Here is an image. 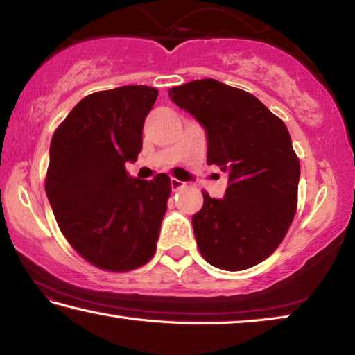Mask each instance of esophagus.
Wrapping results in <instances>:
<instances>
[{
  "instance_id": "34e87169",
  "label": "esophagus",
  "mask_w": 355,
  "mask_h": 355,
  "mask_svg": "<svg viewBox=\"0 0 355 355\" xmlns=\"http://www.w3.org/2000/svg\"><path fill=\"white\" fill-rule=\"evenodd\" d=\"M184 184H186V183H183L182 180H178V178H172V180H171V186H172V191H173V192L180 191L182 188H184Z\"/></svg>"
}]
</instances>
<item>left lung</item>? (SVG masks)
I'll list each match as a JSON object with an SVG mask.
<instances>
[{
    "label": "left lung",
    "instance_id": "left-lung-1",
    "mask_svg": "<svg viewBox=\"0 0 355 355\" xmlns=\"http://www.w3.org/2000/svg\"><path fill=\"white\" fill-rule=\"evenodd\" d=\"M207 130V163L228 173L224 199L207 191L192 216L200 255L224 271H244L284 241L297 209L300 164L284 120L243 89L197 80L169 91Z\"/></svg>",
    "mask_w": 355,
    "mask_h": 355
}]
</instances>
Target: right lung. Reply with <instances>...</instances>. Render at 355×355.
<instances>
[{"instance_id": "right-lung-1", "label": "right lung", "mask_w": 355, "mask_h": 355, "mask_svg": "<svg viewBox=\"0 0 355 355\" xmlns=\"http://www.w3.org/2000/svg\"><path fill=\"white\" fill-rule=\"evenodd\" d=\"M158 91L122 86L84 97L56 128L45 177L62 235L95 268L128 272L155 255L171 178L128 177Z\"/></svg>"}]
</instances>
